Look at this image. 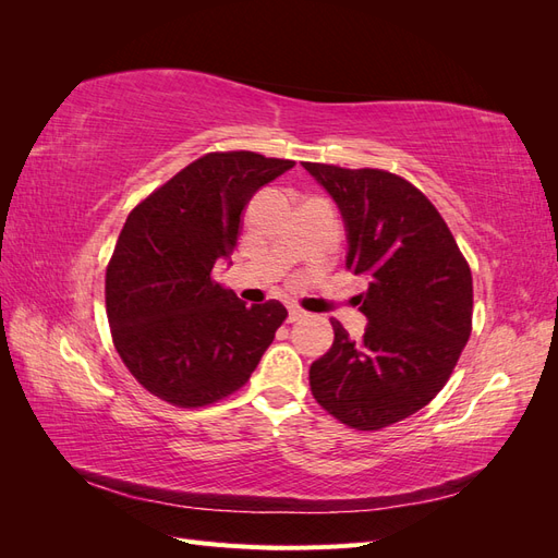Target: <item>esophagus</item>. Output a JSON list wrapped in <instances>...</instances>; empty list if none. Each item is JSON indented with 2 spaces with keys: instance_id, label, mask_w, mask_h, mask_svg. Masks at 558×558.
<instances>
[{
  "instance_id": "1",
  "label": "esophagus",
  "mask_w": 558,
  "mask_h": 558,
  "mask_svg": "<svg viewBox=\"0 0 558 558\" xmlns=\"http://www.w3.org/2000/svg\"><path fill=\"white\" fill-rule=\"evenodd\" d=\"M305 314H307L305 310H300V307L291 305V307H289V324H295V320H300Z\"/></svg>"
}]
</instances>
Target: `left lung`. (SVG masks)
I'll list each match as a JSON object with an SVG mask.
<instances>
[{
  "instance_id": "left-lung-1",
  "label": "left lung",
  "mask_w": 558,
  "mask_h": 558,
  "mask_svg": "<svg viewBox=\"0 0 558 558\" xmlns=\"http://www.w3.org/2000/svg\"><path fill=\"white\" fill-rule=\"evenodd\" d=\"M342 211L347 269L367 279V328L310 367L312 396L356 430H381L442 391L472 332V275L445 218L414 183L386 170L302 162Z\"/></svg>"
}]
</instances>
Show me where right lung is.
<instances>
[{
    "label": "right lung",
    "instance_id": "right-lung-1",
    "mask_svg": "<svg viewBox=\"0 0 558 558\" xmlns=\"http://www.w3.org/2000/svg\"><path fill=\"white\" fill-rule=\"evenodd\" d=\"M293 160L214 150L183 167L128 216L107 265L105 298L118 356L148 393L205 408L248 381L283 324L279 300L251 305L214 281L238 246L242 214Z\"/></svg>",
    "mask_w": 558,
    "mask_h": 558
}]
</instances>
